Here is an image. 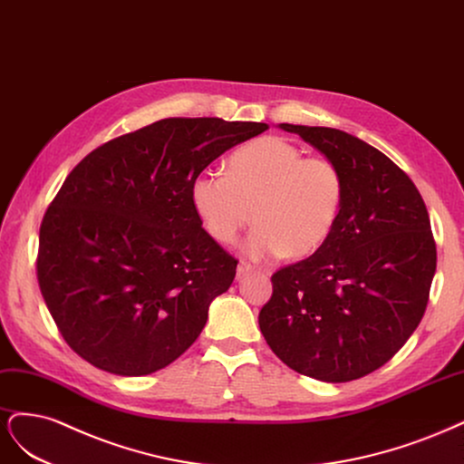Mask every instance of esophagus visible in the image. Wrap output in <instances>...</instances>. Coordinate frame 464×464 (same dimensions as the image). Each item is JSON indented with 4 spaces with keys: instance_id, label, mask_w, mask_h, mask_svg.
<instances>
[{
    "instance_id": "obj_1",
    "label": "esophagus",
    "mask_w": 464,
    "mask_h": 464,
    "mask_svg": "<svg viewBox=\"0 0 464 464\" xmlns=\"http://www.w3.org/2000/svg\"><path fill=\"white\" fill-rule=\"evenodd\" d=\"M254 270V266L252 264H248V262H241L237 266V276L238 277H243V276H246L248 272H252Z\"/></svg>"
}]
</instances>
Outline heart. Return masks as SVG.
<instances>
[{
	"instance_id": "obj_1",
	"label": "heart",
	"mask_w": 464,
	"mask_h": 464,
	"mask_svg": "<svg viewBox=\"0 0 464 464\" xmlns=\"http://www.w3.org/2000/svg\"><path fill=\"white\" fill-rule=\"evenodd\" d=\"M345 183L330 158L304 156L281 137H262L238 148L227 173L206 169L190 183V202L206 233L221 245L237 241L250 219L258 223L245 250L250 258L298 260L332 235Z\"/></svg>"
}]
</instances>
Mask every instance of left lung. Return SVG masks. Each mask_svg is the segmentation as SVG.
<instances>
[{"instance_id": "1", "label": "left lung", "mask_w": 464, "mask_h": 464, "mask_svg": "<svg viewBox=\"0 0 464 464\" xmlns=\"http://www.w3.org/2000/svg\"><path fill=\"white\" fill-rule=\"evenodd\" d=\"M279 127L335 163L345 197L327 241L272 276L260 332L298 373L358 380L393 358L426 312L438 260L426 204L405 171L353 134Z\"/></svg>"}]
</instances>
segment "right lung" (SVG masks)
Here are the masks:
<instances>
[{"label": "right lung", "mask_w": 464, "mask_h": 464, "mask_svg": "<svg viewBox=\"0 0 464 464\" xmlns=\"http://www.w3.org/2000/svg\"><path fill=\"white\" fill-rule=\"evenodd\" d=\"M266 129L161 119L98 146L67 175L42 219L36 274L59 334L86 362L146 376L197 341L237 260L202 227L190 183Z\"/></svg>", "instance_id": "add662e5"}]
</instances>
